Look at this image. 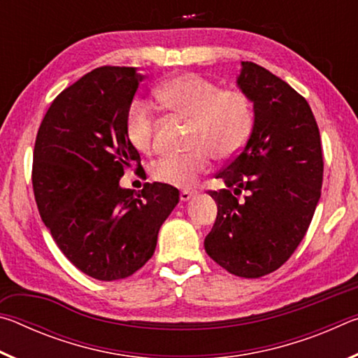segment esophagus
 Here are the masks:
<instances>
[{"instance_id": "34e87169", "label": "esophagus", "mask_w": 358, "mask_h": 358, "mask_svg": "<svg viewBox=\"0 0 358 358\" xmlns=\"http://www.w3.org/2000/svg\"><path fill=\"white\" fill-rule=\"evenodd\" d=\"M196 196V191H192V189H183L180 192V199H181V202H187L189 201L191 197H194Z\"/></svg>"}]
</instances>
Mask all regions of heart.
Wrapping results in <instances>:
<instances>
[{
    "label": "heart",
    "mask_w": 358,
    "mask_h": 358,
    "mask_svg": "<svg viewBox=\"0 0 358 358\" xmlns=\"http://www.w3.org/2000/svg\"><path fill=\"white\" fill-rule=\"evenodd\" d=\"M156 98L171 113L191 120V150L162 157L153 166V178L162 185L189 187L210 171L213 155L229 159L243 148L251 134L252 104L238 88H220L208 78L186 72L157 87ZM126 136L142 153L155 151V120L145 102L134 101L128 108Z\"/></svg>",
    "instance_id": "b5f03b06"
}]
</instances>
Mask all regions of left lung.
Here are the masks:
<instances>
[{"label":"left lung","instance_id":"obj_1","mask_svg":"<svg viewBox=\"0 0 358 358\" xmlns=\"http://www.w3.org/2000/svg\"><path fill=\"white\" fill-rule=\"evenodd\" d=\"M237 85L252 101L254 124L245 147L216 173L227 189L208 191L217 216L203 245L229 273L260 278L292 256L310 227L324 177L322 145L310 104L289 83L243 62Z\"/></svg>","mask_w":358,"mask_h":358}]
</instances>
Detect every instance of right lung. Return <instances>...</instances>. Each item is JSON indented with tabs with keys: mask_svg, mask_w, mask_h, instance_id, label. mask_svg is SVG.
I'll list each match as a JSON object with an SVG mask.
<instances>
[{
	"mask_svg": "<svg viewBox=\"0 0 358 358\" xmlns=\"http://www.w3.org/2000/svg\"><path fill=\"white\" fill-rule=\"evenodd\" d=\"M143 76L102 66L63 90L36 136L33 191L59 250L99 281L128 278L153 256L157 232L180 201L177 187L120 186L141 155L126 136V113Z\"/></svg>",
	"mask_w": 358,
	"mask_h": 358,
	"instance_id": "1",
	"label": "right lung"
}]
</instances>
